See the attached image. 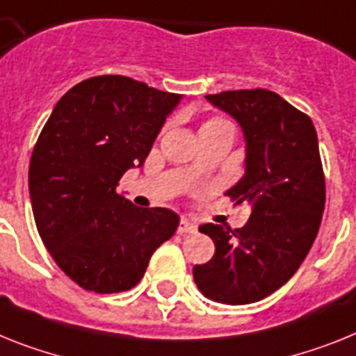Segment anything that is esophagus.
Masks as SVG:
<instances>
[{"mask_svg": "<svg viewBox=\"0 0 356 356\" xmlns=\"http://www.w3.org/2000/svg\"><path fill=\"white\" fill-rule=\"evenodd\" d=\"M195 229H197L195 224H193L192 220H188L183 217V219H181V222H179L177 232L179 234H195Z\"/></svg>", "mask_w": 356, "mask_h": 356, "instance_id": "34e87169", "label": "esophagus"}]
</instances>
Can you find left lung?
<instances>
[{
    "label": "left lung",
    "instance_id": "left-lung-1",
    "mask_svg": "<svg viewBox=\"0 0 356 356\" xmlns=\"http://www.w3.org/2000/svg\"><path fill=\"white\" fill-rule=\"evenodd\" d=\"M243 128L244 175L226 192L252 215L243 228L202 224L215 253L193 280L215 302L250 304L288 282L312 250L325 204L318 139L306 113L270 90L206 95Z\"/></svg>",
    "mask_w": 356,
    "mask_h": 356
}]
</instances>
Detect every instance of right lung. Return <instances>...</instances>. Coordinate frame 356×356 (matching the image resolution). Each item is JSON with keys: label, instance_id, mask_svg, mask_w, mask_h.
<instances>
[{"label": "right lung", "instance_id": "obj_1", "mask_svg": "<svg viewBox=\"0 0 356 356\" xmlns=\"http://www.w3.org/2000/svg\"><path fill=\"white\" fill-rule=\"evenodd\" d=\"M181 99L124 76L90 77L63 95L41 130L29 168L35 226L83 289H132L175 234V211L139 208L118 186L127 170L141 168Z\"/></svg>", "mask_w": 356, "mask_h": 356}]
</instances>
